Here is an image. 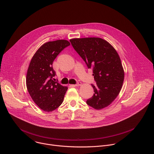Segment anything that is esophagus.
Returning a JSON list of instances; mask_svg holds the SVG:
<instances>
[{
    "label": "esophagus",
    "instance_id": "esophagus-1",
    "mask_svg": "<svg viewBox=\"0 0 154 154\" xmlns=\"http://www.w3.org/2000/svg\"><path fill=\"white\" fill-rule=\"evenodd\" d=\"M80 85H82V83L80 82H77V83L75 85V86H80Z\"/></svg>",
    "mask_w": 154,
    "mask_h": 154
}]
</instances>
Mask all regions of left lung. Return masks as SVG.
Masks as SVG:
<instances>
[{"mask_svg": "<svg viewBox=\"0 0 154 154\" xmlns=\"http://www.w3.org/2000/svg\"><path fill=\"white\" fill-rule=\"evenodd\" d=\"M70 42L88 69H93L96 85L86 103L96 109L110 104L118 96L124 79L120 57L114 48L100 38H74Z\"/></svg>", "mask_w": 154, "mask_h": 154, "instance_id": "1", "label": "left lung"}]
</instances>
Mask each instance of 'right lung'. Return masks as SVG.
Returning a JSON list of instances; mask_svg holds the SVG:
<instances>
[{
	"label": "right lung",
	"instance_id": "obj_1",
	"mask_svg": "<svg viewBox=\"0 0 154 154\" xmlns=\"http://www.w3.org/2000/svg\"><path fill=\"white\" fill-rule=\"evenodd\" d=\"M70 42L64 39L49 41L42 45L32 57L28 68L26 85L35 103L42 110L51 112L63 102L68 87L58 83L52 63Z\"/></svg>",
	"mask_w": 154,
	"mask_h": 154
}]
</instances>
